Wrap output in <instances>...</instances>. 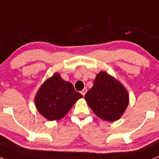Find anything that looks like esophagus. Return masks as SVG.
<instances>
[{
	"mask_svg": "<svg viewBox=\"0 0 159 159\" xmlns=\"http://www.w3.org/2000/svg\"><path fill=\"white\" fill-rule=\"evenodd\" d=\"M87 92V88H84V90H83L82 92H81V94H82L83 95H85V94H86Z\"/></svg>",
	"mask_w": 159,
	"mask_h": 159,
	"instance_id": "1",
	"label": "esophagus"
}]
</instances>
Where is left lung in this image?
Returning <instances> with one entry per match:
<instances>
[{
    "label": "left lung",
    "instance_id": "left-lung-1",
    "mask_svg": "<svg viewBox=\"0 0 159 159\" xmlns=\"http://www.w3.org/2000/svg\"><path fill=\"white\" fill-rule=\"evenodd\" d=\"M84 99L98 117L108 122L120 119L129 103L127 89L106 71L97 74Z\"/></svg>",
    "mask_w": 159,
    "mask_h": 159
}]
</instances>
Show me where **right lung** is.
<instances>
[{
	"label": "right lung",
	"mask_w": 159,
	"mask_h": 159,
	"mask_svg": "<svg viewBox=\"0 0 159 159\" xmlns=\"http://www.w3.org/2000/svg\"><path fill=\"white\" fill-rule=\"evenodd\" d=\"M82 97L71 83L64 80L57 72L39 88L35 97V105L39 113L48 120H59Z\"/></svg>",
	"instance_id": "1"
}]
</instances>
